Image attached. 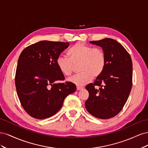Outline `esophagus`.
<instances>
[{
  "label": "esophagus",
  "instance_id": "esophagus-1",
  "mask_svg": "<svg viewBox=\"0 0 148 148\" xmlns=\"http://www.w3.org/2000/svg\"><path fill=\"white\" fill-rule=\"evenodd\" d=\"M84 88L83 87H80V86H77V89L78 91H79V90H82V89H83Z\"/></svg>",
  "mask_w": 148,
  "mask_h": 148
}]
</instances>
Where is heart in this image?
I'll return each instance as SVG.
<instances>
[{"mask_svg": "<svg viewBox=\"0 0 148 148\" xmlns=\"http://www.w3.org/2000/svg\"><path fill=\"white\" fill-rule=\"evenodd\" d=\"M67 55L69 58L59 56L57 59V65L60 72L66 77L73 73L75 66H78L79 74L69 79L77 86H82L89 83L94 78L102 74L106 64V57L102 49L82 42H77L70 47Z\"/></svg>", "mask_w": 148, "mask_h": 148, "instance_id": "obj_1", "label": "heart"}]
</instances>
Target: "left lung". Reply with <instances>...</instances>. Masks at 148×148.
<instances>
[{"label": "left lung", "mask_w": 148, "mask_h": 148, "mask_svg": "<svg viewBox=\"0 0 148 148\" xmlns=\"http://www.w3.org/2000/svg\"><path fill=\"white\" fill-rule=\"evenodd\" d=\"M89 42L102 48L106 64L94 83L86 86L89 96L85 102V107L89 114L97 118H112L122 110L130 93L132 60L126 49L113 39Z\"/></svg>", "instance_id": "8db88e82"}]
</instances>
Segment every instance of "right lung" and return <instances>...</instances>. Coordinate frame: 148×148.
Listing matches in <instances>:
<instances>
[{"instance_id": "obj_1", "label": "right lung", "mask_w": 148, "mask_h": 148, "mask_svg": "<svg viewBox=\"0 0 148 148\" xmlns=\"http://www.w3.org/2000/svg\"><path fill=\"white\" fill-rule=\"evenodd\" d=\"M68 42L39 41L26 47L18 60L15 86L22 107L31 117H52L63 105L65 97L77 86L64 81V75L57 65V59L69 47Z\"/></svg>"}]
</instances>
